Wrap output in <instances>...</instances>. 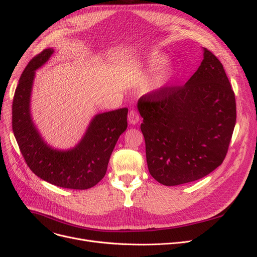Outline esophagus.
<instances>
[{
	"instance_id": "34e87169",
	"label": "esophagus",
	"mask_w": 257,
	"mask_h": 257,
	"mask_svg": "<svg viewBox=\"0 0 257 257\" xmlns=\"http://www.w3.org/2000/svg\"><path fill=\"white\" fill-rule=\"evenodd\" d=\"M128 120H129V123L132 124V125L138 124L139 121H140V114L138 113V111L131 110V111L128 113Z\"/></svg>"
}]
</instances>
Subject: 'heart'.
Masks as SVG:
<instances>
[{"instance_id":"1","label":"heart","mask_w":257,"mask_h":257,"mask_svg":"<svg viewBox=\"0 0 257 257\" xmlns=\"http://www.w3.org/2000/svg\"><path fill=\"white\" fill-rule=\"evenodd\" d=\"M165 63H166V58L163 55H160V54L155 53L150 57L149 65H148V66H149V70L151 72L156 73V72H158L161 69V67L165 65ZM169 75H170V71L167 70V69H165L163 72H160L158 74V76L154 80L153 87L159 88L160 86H163L165 80L169 77Z\"/></svg>"}]
</instances>
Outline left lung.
<instances>
[{
    "instance_id": "left-lung-1",
    "label": "left lung",
    "mask_w": 257,
    "mask_h": 257,
    "mask_svg": "<svg viewBox=\"0 0 257 257\" xmlns=\"http://www.w3.org/2000/svg\"><path fill=\"white\" fill-rule=\"evenodd\" d=\"M151 176L174 186L203 178L222 165L236 120L233 89L223 64L204 58L184 85L164 86L138 103Z\"/></svg>"
}]
</instances>
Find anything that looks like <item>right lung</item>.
Listing matches in <instances>:
<instances>
[{
	"mask_svg": "<svg viewBox=\"0 0 257 257\" xmlns=\"http://www.w3.org/2000/svg\"><path fill=\"white\" fill-rule=\"evenodd\" d=\"M53 52V49L44 50L25 67L13 97L12 130L27 166L36 176L56 186L87 190L105 176L114 146L127 129L128 108L97 114L74 149H52L33 125L30 96L34 72L49 60Z\"/></svg>",
	"mask_w": 257,
	"mask_h": 257,
	"instance_id": "add662e5",
	"label": "right lung"
}]
</instances>
